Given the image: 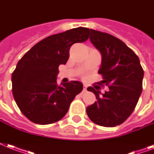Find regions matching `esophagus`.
Listing matches in <instances>:
<instances>
[{
  "label": "esophagus",
  "instance_id": "obj_1",
  "mask_svg": "<svg viewBox=\"0 0 154 154\" xmlns=\"http://www.w3.org/2000/svg\"><path fill=\"white\" fill-rule=\"evenodd\" d=\"M83 86H84V89H83V91L85 92V91H86V90H87V85L84 84V85H83Z\"/></svg>",
  "mask_w": 154,
  "mask_h": 154
}]
</instances>
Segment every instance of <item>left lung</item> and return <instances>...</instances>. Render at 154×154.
Here are the masks:
<instances>
[{"label": "left lung", "mask_w": 154, "mask_h": 154, "mask_svg": "<svg viewBox=\"0 0 154 154\" xmlns=\"http://www.w3.org/2000/svg\"><path fill=\"white\" fill-rule=\"evenodd\" d=\"M89 40L101 53L98 73L103 76L100 85L109 86L101 94L98 88L88 87L97 101L88 106L86 112L95 124L114 127L131 115L142 91L144 71L138 57L124 42L105 32L89 30Z\"/></svg>", "instance_id": "left-lung-1"}]
</instances>
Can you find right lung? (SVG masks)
Instances as JSON below:
<instances>
[{"label":"right lung","mask_w":154,"mask_h":154,"mask_svg":"<svg viewBox=\"0 0 154 154\" xmlns=\"http://www.w3.org/2000/svg\"><path fill=\"white\" fill-rule=\"evenodd\" d=\"M89 29L79 27L52 35L36 44L18 61L12 74L13 94L23 114L39 125L60 121L83 89L82 82L58 85V67L65 65L72 45L85 42Z\"/></svg>","instance_id":"1"}]
</instances>
